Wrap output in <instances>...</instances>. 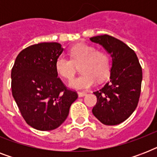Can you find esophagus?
I'll return each mask as SVG.
<instances>
[{
    "instance_id": "34e87169",
    "label": "esophagus",
    "mask_w": 157,
    "mask_h": 157,
    "mask_svg": "<svg viewBox=\"0 0 157 157\" xmlns=\"http://www.w3.org/2000/svg\"><path fill=\"white\" fill-rule=\"evenodd\" d=\"M87 94V93L86 92H78V96L79 97H84Z\"/></svg>"
}]
</instances>
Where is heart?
Masks as SVG:
<instances>
[{"mask_svg": "<svg viewBox=\"0 0 157 157\" xmlns=\"http://www.w3.org/2000/svg\"><path fill=\"white\" fill-rule=\"evenodd\" d=\"M71 59L59 56L55 62L57 72L67 80L75 75L76 66L81 73L69 82V86L77 90L90 88L95 80L101 82L109 75L110 61L106 53L98 51L91 45L77 44L69 50Z\"/></svg>", "mask_w": 157, "mask_h": 157, "instance_id": "obj_1", "label": "heart"}]
</instances>
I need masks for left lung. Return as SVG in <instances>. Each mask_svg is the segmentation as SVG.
I'll return each mask as SVG.
<instances>
[{
	"mask_svg": "<svg viewBox=\"0 0 157 157\" xmlns=\"http://www.w3.org/2000/svg\"><path fill=\"white\" fill-rule=\"evenodd\" d=\"M102 45L112 59L110 80L94 92L97 103L92 112L103 124L116 125L136 109L141 92L143 71L136 54L121 40L108 35L90 38Z\"/></svg>",
	"mask_w": 157,
	"mask_h": 157,
	"instance_id": "8db88e82",
	"label": "left lung"
}]
</instances>
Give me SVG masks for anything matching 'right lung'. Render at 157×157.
Segmentation results:
<instances>
[{
  "label": "right lung",
  "instance_id": "1",
  "mask_svg": "<svg viewBox=\"0 0 157 157\" xmlns=\"http://www.w3.org/2000/svg\"><path fill=\"white\" fill-rule=\"evenodd\" d=\"M63 51L57 42L31 45L18 54L11 70L13 98L25 121L38 130L60 126L78 97L58 77L55 62Z\"/></svg>",
  "mask_w": 157,
  "mask_h": 157
}]
</instances>
